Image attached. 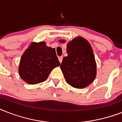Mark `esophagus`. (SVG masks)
Returning a JSON list of instances; mask_svg holds the SVG:
<instances>
[{
	"mask_svg": "<svg viewBox=\"0 0 122 122\" xmlns=\"http://www.w3.org/2000/svg\"><path fill=\"white\" fill-rule=\"evenodd\" d=\"M58 59H59V61L60 62V63H62V61H63V56H61V57H58Z\"/></svg>",
	"mask_w": 122,
	"mask_h": 122,
	"instance_id": "34e87169",
	"label": "esophagus"
}]
</instances>
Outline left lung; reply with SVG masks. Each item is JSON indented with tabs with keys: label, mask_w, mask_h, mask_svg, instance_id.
<instances>
[{
	"label": "left lung",
	"mask_w": 122,
	"mask_h": 122,
	"mask_svg": "<svg viewBox=\"0 0 122 122\" xmlns=\"http://www.w3.org/2000/svg\"><path fill=\"white\" fill-rule=\"evenodd\" d=\"M66 52L68 56L63 57L60 66L66 82L76 89L87 87L96 76V63L91 46L86 39L77 37L68 43Z\"/></svg>",
	"instance_id": "1"
}]
</instances>
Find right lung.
<instances>
[{"label":"right lung","instance_id":"1","mask_svg":"<svg viewBox=\"0 0 122 122\" xmlns=\"http://www.w3.org/2000/svg\"><path fill=\"white\" fill-rule=\"evenodd\" d=\"M60 66L55 49L46 43L32 42L20 59L19 74L26 83L33 85L47 80L54 68Z\"/></svg>","mask_w":122,"mask_h":122}]
</instances>
